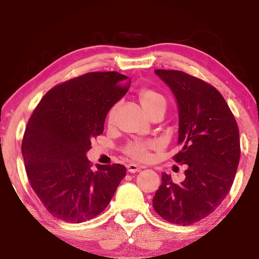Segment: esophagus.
I'll use <instances>...</instances> for the list:
<instances>
[{"label":"esophagus","mask_w":259,"mask_h":259,"mask_svg":"<svg viewBox=\"0 0 259 259\" xmlns=\"http://www.w3.org/2000/svg\"><path fill=\"white\" fill-rule=\"evenodd\" d=\"M140 169H142V166L140 165H137V164H133V163H130L128 165H127V171L131 174H134V172H138Z\"/></svg>","instance_id":"34e87169"}]
</instances>
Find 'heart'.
<instances>
[{
    "label": "heart",
    "mask_w": 259,
    "mask_h": 259,
    "mask_svg": "<svg viewBox=\"0 0 259 259\" xmlns=\"http://www.w3.org/2000/svg\"><path fill=\"white\" fill-rule=\"evenodd\" d=\"M139 102L143 106V108L145 109V112L149 114L162 112L165 113L166 110V99L164 95L157 92V90L151 89V88H143L139 92ZM114 115H115V107H113L108 113V120L109 123L113 122ZM153 147L152 143H132L126 147L125 153L127 156L134 160H146L149 159L150 153L149 151Z\"/></svg>",
    "instance_id": "heart-1"
}]
</instances>
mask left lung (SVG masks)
<instances>
[{
    "label": "left lung",
    "instance_id": "left-lung-1",
    "mask_svg": "<svg viewBox=\"0 0 259 259\" xmlns=\"http://www.w3.org/2000/svg\"><path fill=\"white\" fill-rule=\"evenodd\" d=\"M179 107V144L174 160L187 164L186 179L162 174L153 208L171 224H195L215 210L232 187L240 158L239 130L223 95L204 80L179 70H154Z\"/></svg>",
    "mask_w": 259,
    "mask_h": 259
}]
</instances>
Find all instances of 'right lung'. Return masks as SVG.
Here are the masks:
<instances>
[{"instance_id":"add662e5","label":"right lung","mask_w":259,"mask_h":259,"mask_svg":"<svg viewBox=\"0 0 259 259\" xmlns=\"http://www.w3.org/2000/svg\"><path fill=\"white\" fill-rule=\"evenodd\" d=\"M116 71L89 72L56 85L29 117L22 157L32 189L50 214L83 223L106 209L126 176L121 164L93 169V138L103 133L109 109L128 90Z\"/></svg>"}]
</instances>
